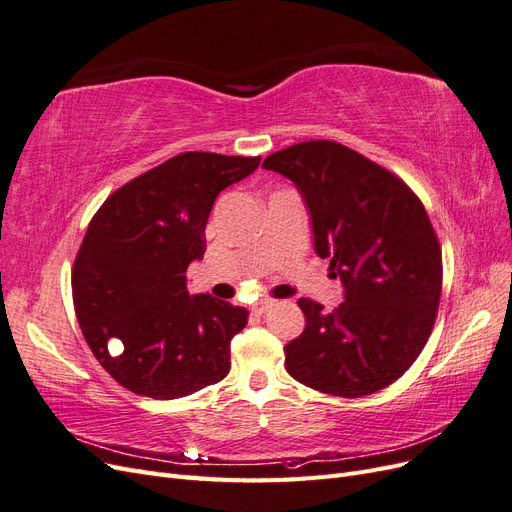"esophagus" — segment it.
<instances>
[{"mask_svg": "<svg viewBox=\"0 0 512 512\" xmlns=\"http://www.w3.org/2000/svg\"><path fill=\"white\" fill-rule=\"evenodd\" d=\"M273 305H275L273 299H260L252 305V312L254 314H265V312H269V307H273Z\"/></svg>", "mask_w": 512, "mask_h": 512, "instance_id": "obj_1", "label": "esophagus"}]
</instances>
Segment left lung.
<instances>
[{"instance_id": "obj_1", "label": "left lung", "mask_w": 512, "mask_h": 512, "mask_svg": "<svg viewBox=\"0 0 512 512\" xmlns=\"http://www.w3.org/2000/svg\"><path fill=\"white\" fill-rule=\"evenodd\" d=\"M297 185L314 247L342 280L333 312L299 299L305 331L286 344L301 384L363 397L393 384L425 348L442 294V250L418 196L391 170L333 141H307L262 162Z\"/></svg>"}]
</instances>
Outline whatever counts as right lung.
Masks as SVG:
<instances>
[{
  "mask_svg": "<svg viewBox=\"0 0 512 512\" xmlns=\"http://www.w3.org/2000/svg\"><path fill=\"white\" fill-rule=\"evenodd\" d=\"M258 164L185 151L121 185L91 218L72 269L74 312L91 352L128 391L177 399L226 378L230 339L250 314L211 294L190 297L185 271L205 256L215 198Z\"/></svg>",
  "mask_w": 512,
  "mask_h": 512,
  "instance_id": "1",
  "label": "right lung"
}]
</instances>
